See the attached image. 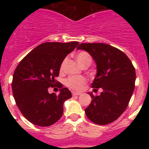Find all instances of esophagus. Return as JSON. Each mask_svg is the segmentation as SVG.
I'll list each match as a JSON object with an SVG mask.
<instances>
[{
	"instance_id": "34e87169",
	"label": "esophagus",
	"mask_w": 149,
	"mask_h": 149,
	"mask_svg": "<svg viewBox=\"0 0 149 149\" xmlns=\"http://www.w3.org/2000/svg\"><path fill=\"white\" fill-rule=\"evenodd\" d=\"M72 95H73V96L80 95H81V93H76V92H74V91H72Z\"/></svg>"
}]
</instances>
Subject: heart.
<instances>
[{
	"label": "heart",
	"mask_w": 149,
	"mask_h": 149,
	"mask_svg": "<svg viewBox=\"0 0 149 149\" xmlns=\"http://www.w3.org/2000/svg\"><path fill=\"white\" fill-rule=\"evenodd\" d=\"M76 60L81 66L90 65L91 63H92V57L86 51L78 52L76 55ZM65 62V61H63L61 64L60 71H63L64 69ZM85 83H86V79L83 77H78V76H72V77L67 78L66 81H65L66 86L71 89H74V90H81Z\"/></svg>",
	"instance_id": "b5f03b06"
}]
</instances>
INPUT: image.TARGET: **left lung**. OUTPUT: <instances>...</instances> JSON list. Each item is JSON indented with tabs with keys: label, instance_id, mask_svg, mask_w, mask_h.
<instances>
[{
	"label": "left lung",
	"instance_id": "left-lung-1",
	"mask_svg": "<svg viewBox=\"0 0 149 149\" xmlns=\"http://www.w3.org/2000/svg\"><path fill=\"white\" fill-rule=\"evenodd\" d=\"M87 51L97 65L92 83L98 96L88 93L93 100L85 109L88 119L97 125H107L116 120L127 108L135 88L136 72L130 59L118 48L104 43H81L77 48Z\"/></svg>",
	"mask_w": 149,
	"mask_h": 149
}]
</instances>
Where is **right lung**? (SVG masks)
<instances>
[{
	"label": "right lung",
	"instance_id": "obj_1",
	"mask_svg": "<svg viewBox=\"0 0 149 149\" xmlns=\"http://www.w3.org/2000/svg\"><path fill=\"white\" fill-rule=\"evenodd\" d=\"M79 44L45 42L38 45L19 63L13 74L12 89L15 103L22 115L36 125H52L61 118L63 104L72 93L55 80L63 60ZM58 84L59 95L47 89Z\"/></svg>",
	"mask_w": 149,
	"mask_h": 149
}]
</instances>
